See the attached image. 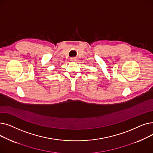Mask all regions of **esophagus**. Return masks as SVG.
<instances>
[{"label": "esophagus", "instance_id": "1", "mask_svg": "<svg viewBox=\"0 0 153 153\" xmlns=\"http://www.w3.org/2000/svg\"><path fill=\"white\" fill-rule=\"evenodd\" d=\"M71 61L72 62H75L76 61V58H71Z\"/></svg>", "mask_w": 153, "mask_h": 153}]
</instances>
